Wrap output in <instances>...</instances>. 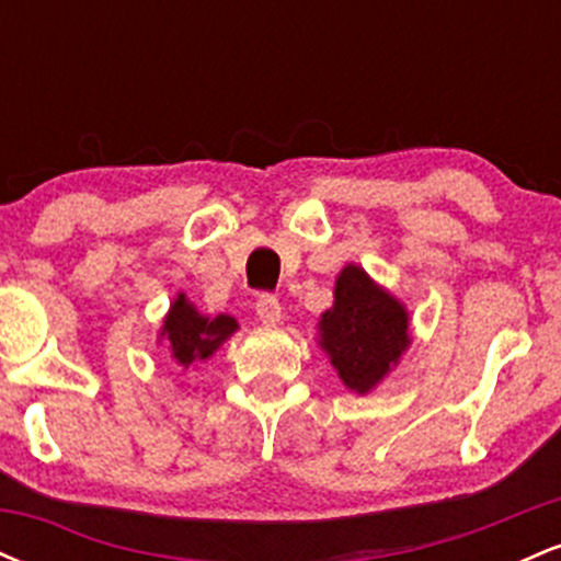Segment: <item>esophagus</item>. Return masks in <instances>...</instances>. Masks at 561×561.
<instances>
[{
  "label": "esophagus",
  "mask_w": 561,
  "mask_h": 561,
  "mask_svg": "<svg viewBox=\"0 0 561 561\" xmlns=\"http://www.w3.org/2000/svg\"><path fill=\"white\" fill-rule=\"evenodd\" d=\"M255 313H259L263 324H276V321L282 319L279 300H276L274 295H261V298L255 300Z\"/></svg>",
  "instance_id": "obj_1"
}]
</instances>
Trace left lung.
<instances>
[{
    "instance_id": "1",
    "label": "left lung",
    "mask_w": 561,
    "mask_h": 561,
    "mask_svg": "<svg viewBox=\"0 0 561 561\" xmlns=\"http://www.w3.org/2000/svg\"><path fill=\"white\" fill-rule=\"evenodd\" d=\"M411 343L409 313L362 266H347L334 282V302L321 313L319 345L345 388L358 396L377 388Z\"/></svg>"
}]
</instances>
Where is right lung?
<instances>
[{
	"instance_id": "add662e5",
	"label": "right lung",
	"mask_w": 561,
	"mask_h": 561,
	"mask_svg": "<svg viewBox=\"0 0 561 561\" xmlns=\"http://www.w3.org/2000/svg\"><path fill=\"white\" fill-rule=\"evenodd\" d=\"M237 332V319L218 313V317H203L184 293L176 295L171 302V311L165 313L163 327H160V337L169 343L171 356L184 369L195 362H205L221 347L224 340Z\"/></svg>"
}]
</instances>
